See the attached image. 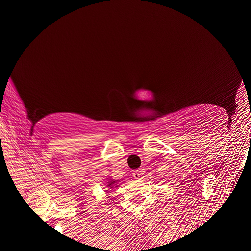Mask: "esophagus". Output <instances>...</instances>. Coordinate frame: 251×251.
Here are the masks:
<instances>
[{"label":"esophagus","instance_id":"esophagus-1","mask_svg":"<svg viewBox=\"0 0 251 251\" xmlns=\"http://www.w3.org/2000/svg\"><path fill=\"white\" fill-rule=\"evenodd\" d=\"M141 175H142V174H141V171H135V172L133 173V176H134L135 179H138V178L141 177Z\"/></svg>","mask_w":251,"mask_h":251}]
</instances>
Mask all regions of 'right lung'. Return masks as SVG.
Listing matches in <instances>:
<instances>
[{"mask_svg":"<svg viewBox=\"0 0 251 251\" xmlns=\"http://www.w3.org/2000/svg\"><path fill=\"white\" fill-rule=\"evenodd\" d=\"M114 182H115V181H110V182H108V184H109L108 186H112V185L114 184ZM113 187H114V186H113ZM113 187H112V188H113Z\"/></svg>","mask_w":251,"mask_h":251,"instance_id":"right-lung-1","label":"right lung"}]
</instances>
